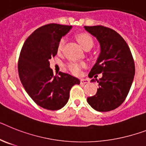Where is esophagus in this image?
<instances>
[{"mask_svg":"<svg viewBox=\"0 0 146 146\" xmlns=\"http://www.w3.org/2000/svg\"><path fill=\"white\" fill-rule=\"evenodd\" d=\"M89 80L88 79H81L80 80V84H88L89 83Z\"/></svg>","mask_w":146,"mask_h":146,"instance_id":"1","label":"esophagus"}]
</instances>
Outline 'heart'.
<instances>
[{
	"mask_svg": "<svg viewBox=\"0 0 146 146\" xmlns=\"http://www.w3.org/2000/svg\"><path fill=\"white\" fill-rule=\"evenodd\" d=\"M78 40L83 47V48L85 49L86 47L92 46L93 45V40H92V37L90 36L89 34L86 33H81L78 36ZM66 43V40L64 38H61L58 43V46H57V51L59 53L61 52L63 49V47ZM85 66L84 63L82 62H70L67 65V68L68 70L72 72V74H80L81 68Z\"/></svg>",
	"mask_w": 146,
	"mask_h": 146,
	"instance_id": "heart-1",
	"label": "heart"
}]
</instances>
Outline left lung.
Returning <instances> with one entry per match:
<instances>
[{
  "mask_svg": "<svg viewBox=\"0 0 146 146\" xmlns=\"http://www.w3.org/2000/svg\"><path fill=\"white\" fill-rule=\"evenodd\" d=\"M84 28L97 38L101 47L97 62L89 76L92 78L102 73V78L96 79L97 92L88 97L87 102L97 111H110L121 105L129 92L135 74L133 56L126 42L113 30L102 25Z\"/></svg>",
  "mask_w": 146,
  "mask_h": 146,
  "instance_id": "8db88e82",
  "label": "left lung"
}]
</instances>
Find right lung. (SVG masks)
<instances>
[{
  "instance_id": "right-lung-1",
  "label": "right lung",
  "mask_w": 146,
  "mask_h": 146,
  "mask_svg": "<svg viewBox=\"0 0 146 146\" xmlns=\"http://www.w3.org/2000/svg\"><path fill=\"white\" fill-rule=\"evenodd\" d=\"M72 26L48 24L38 27L26 39L18 63L20 80L34 102L44 109L57 110L69 98L71 88L79 79L60 72L54 76L49 60L57 54V46Z\"/></svg>"
}]
</instances>
